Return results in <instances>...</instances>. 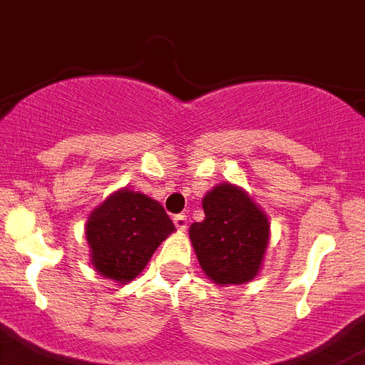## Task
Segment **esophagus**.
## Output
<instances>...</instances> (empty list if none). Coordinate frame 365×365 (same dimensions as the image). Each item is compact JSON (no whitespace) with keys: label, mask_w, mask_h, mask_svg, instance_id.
Returning <instances> with one entry per match:
<instances>
[{"label":"esophagus","mask_w":365,"mask_h":365,"mask_svg":"<svg viewBox=\"0 0 365 365\" xmlns=\"http://www.w3.org/2000/svg\"><path fill=\"white\" fill-rule=\"evenodd\" d=\"M173 224H175V227L179 231H185L186 227H188V216H186V215H177L175 218H173Z\"/></svg>","instance_id":"obj_1"}]
</instances>
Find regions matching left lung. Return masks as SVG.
Returning <instances> with one entry per match:
<instances>
[{
	"label": "left lung",
	"instance_id": "1",
	"mask_svg": "<svg viewBox=\"0 0 365 365\" xmlns=\"http://www.w3.org/2000/svg\"><path fill=\"white\" fill-rule=\"evenodd\" d=\"M203 222L190 225V242L205 276L218 285L252 282L263 267L270 222L244 188L222 182L205 194Z\"/></svg>",
	"mask_w": 365,
	"mask_h": 365
}]
</instances>
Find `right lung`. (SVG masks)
<instances>
[{
	"mask_svg": "<svg viewBox=\"0 0 365 365\" xmlns=\"http://www.w3.org/2000/svg\"><path fill=\"white\" fill-rule=\"evenodd\" d=\"M173 231L175 225L158 201L126 186L117 190L87 218L93 269L102 278L128 284Z\"/></svg>",
	"mask_w": 365,
	"mask_h": 365,
	"instance_id": "obj_1",
	"label": "right lung"
}]
</instances>
